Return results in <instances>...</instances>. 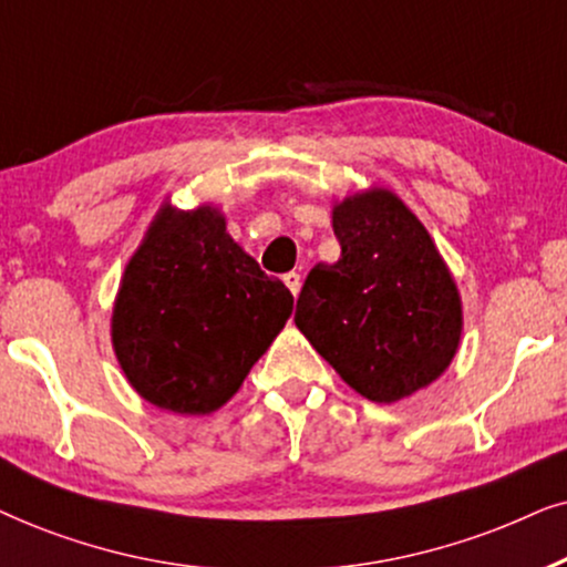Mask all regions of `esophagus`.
<instances>
[{
  "label": "esophagus",
  "mask_w": 567,
  "mask_h": 567,
  "mask_svg": "<svg viewBox=\"0 0 567 567\" xmlns=\"http://www.w3.org/2000/svg\"><path fill=\"white\" fill-rule=\"evenodd\" d=\"M282 282L288 285V290L292 292V296H298V292H300V275H298V271H288V275L282 277Z\"/></svg>",
  "instance_id": "esophagus-1"
}]
</instances>
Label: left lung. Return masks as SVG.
<instances>
[{
	"label": "left lung",
	"instance_id": "8db88e82",
	"mask_svg": "<svg viewBox=\"0 0 567 567\" xmlns=\"http://www.w3.org/2000/svg\"><path fill=\"white\" fill-rule=\"evenodd\" d=\"M342 256L316 264L296 327L371 402L425 389L454 360L462 298L425 225L389 188L347 196L331 213Z\"/></svg>",
	"mask_w": 567,
	"mask_h": 567
}]
</instances>
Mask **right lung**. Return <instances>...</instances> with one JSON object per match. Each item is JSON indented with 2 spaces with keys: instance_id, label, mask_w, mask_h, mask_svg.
I'll return each mask as SVG.
<instances>
[{
  "instance_id": "right-lung-1",
  "label": "right lung",
  "mask_w": 567,
  "mask_h": 567,
  "mask_svg": "<svg viewBox=\"0 0 567 567\" xmlns=\"http://www.w3.org/2000/svg\"><path fill=\"white\" fill-rule=\"evenodd\" d=\"M292 313L215 207L163 205L126 264L111 339L126 381L150 404L209 414L228 402Z\"/></svg>"
}]
</instances>
